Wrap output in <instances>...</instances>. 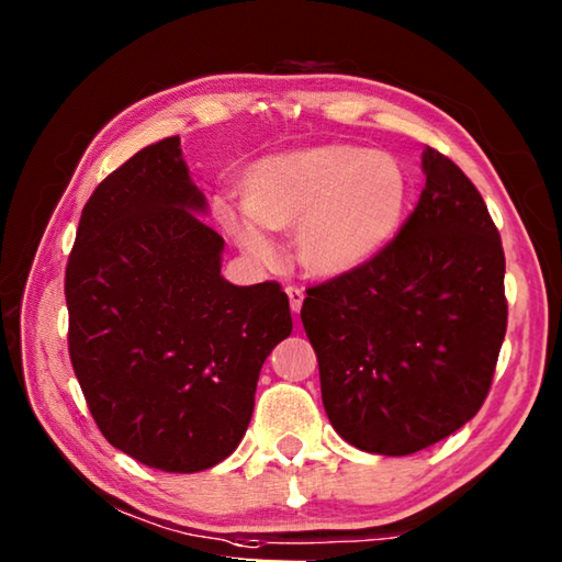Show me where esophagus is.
I'll list each match as a JSON object with an SVG mask.
<instances>
[{
    "label": "esophagus",
    "mask_w": 562,
    "mask_h": 562,
    "mask_svg": "<svg viewBox=\"0 0 562 562\" xmlns=\"http://www.w3.org/2000/svg\"><path fill=\"white\" fill-rule=\"evenodd\" d=\"M284 292H288V297H290V307H292V312H294V315H297V312H300V307H302L304 292H302L300 288H294V284H290V288H288V290H284Z\"/></svg>",
    "instance_id": "esophagus-1"
}]
</instances>
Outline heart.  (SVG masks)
Instances as JSON below:
<instances>
[{
  "mask_svg": "<svg viewBox=\"0 0 562 562\" xmlns=\"http://www.w3.org/2000/svg\"><path fill=\"white\" fill-rule=\"evenodd\" d=\"M408 178L386 150L327 144L262 158L243 178V207L221 223L255 260H272L265 231H294V258L312 278L335 280L372 262L404 221Z\"/></svg>",
  "mask_w": 562,
  "mask_h": 562,
  "instance_id": "obj_1",
  "label": "heart"
}]
</instances>
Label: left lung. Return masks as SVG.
Instances as JSON below:
<instances>
[{"mask_svg":"<svg viewBox=\"0 0 562 562\" xmlns=\"http://www.w3.org/2000/svg\"><path fill=\"white\" fill-rule=\"evenodd\" d=\"M414 213L376 258L307 290L302 325L322 404L361 451L408 456L486 402L506 337V258L463 170L426 146Z\"/></svg>","mask_w":562,"mask_h":562,"instance_id":"obj_1","label":"left lung"}]
</instances>
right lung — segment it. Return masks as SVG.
<instances>
[{
    "instance_id": "1",
    "label": "right lung",
    "mask_w": 562,
    "mask_h": 562,
    "mask_svg": "<svg viewBox=\"0 0 562 562\" xmlns=\"http://www.w3.org/2000/svg\"><path fill=\"white\" fill-rule=\"evenodd\" d=\"M180 138L140 148L93 190L66 265L69 357L111 446L195 473L243 441L260 369L292 331L278 282L237 288L198 213Z\"/></svg>"
}]
</instances>
